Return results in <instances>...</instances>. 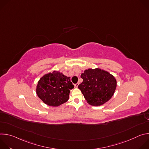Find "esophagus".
<instances>
[{
	"instance_id": "1",
	"label": "esophagus",
	"mask_w": 149,
	"mask_h": 149,
	"mask_svg": "<svg viewBox=\"0 0 149 149\" xmlns=\"http://www.w3.org/2000/svg\"><path fill=\"white\" fill-rule=\"evenodd\" d=\"M78 86H79V83L78 82V83H77V84H75V87L77 88V87H78Z\"/></svg>"
}]
</instances>
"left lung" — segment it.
<instances>
[{
	"label": "left lung",
	"mask_w": 149,
	"mask_h": 149,
	"mask_svg": "<svg viewBox=\"0 0 149 149\" xmlns=\"http://www.w3.org/2000/svg\"><path fill=\"white\" fill-rule=\"evenodd\" d=\"M83 81L78 86L87 102L94 106L104 104L111 99L117 87L115 77L98 68L86 70L81 75Z\"/></svg>",
	"instance_id": "8db88e82"
}]
</instances>
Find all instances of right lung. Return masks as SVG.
<instances>
[{
    "mask_svg": "<svg viewBox=\"0 0 149 149\" xmlns=\"http://www.w3.org/2000/svg\"><path fill=\"white\" fill-rule=\"evenodd\" d=\"M74 87L70 77L59 71H54L40 78L36 92L38 97L45 104L58 107L68 100L70 90Z\"/></svg>",
    "mask_w": 149,
    "mask_h": 149,
    "instance_id": "right-lung-1",
    "label": "right lung"
}]
</instances>
